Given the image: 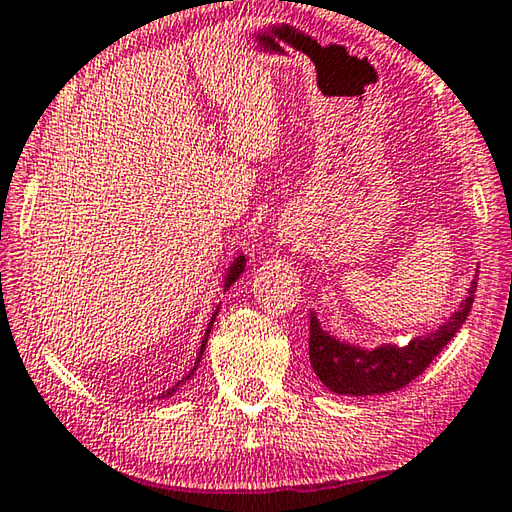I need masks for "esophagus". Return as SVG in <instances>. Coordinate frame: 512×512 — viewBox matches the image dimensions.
<instances>
[{"instance_id": "1", "label": "esophagus", "mask_w": 512, "mask_h": 512, "mask_svg": "<svg viewBox=\"0 0 512 512\" xmlns=\"http://www.w3.org/2000/svg\"><path fill=\"white\" fill-rule=\"evenodd\" d=\"M281 236H283L285 240H292V238H294V236H292V231H288V229H285V231L281 233Z\"/></svg>"}]
</instances>
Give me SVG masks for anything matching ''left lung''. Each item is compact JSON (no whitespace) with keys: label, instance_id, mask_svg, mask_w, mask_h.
<instances>
[{"label":"left lung","instance_id":"1","mask_svg":"<svg viewBox=\"0 0 512 512\" xmlns=\"http://www.w3.org/2000/svg\"><path fill=\"white\" fill-rule=\"evenodd\" d=\"M474 292H477V279L472 281L461 308L434 333L411 339L407 346L382 344L373 351L339 342L321 328L315 312H310L312 369L317 378L339 396H375V393H391L407 387L459 333L472 310Z\"/></svg>","mask_w":512,"mask_h":512}]
</instances>
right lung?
I'll list each match as a JSON object with an SVG mask.
<instances>
[{
  "label": "right lung",
  "mask_w": 512,
  "mask_h": 512,
  "mask_svg": "<svg viewBox=\"0 0 512 512\" xmlns=\"http://www.w3.org/2000/svg\"><path fill=\"white\" fill-rule=\"evenodd\" d=\"M245 272V256H238L236 261L231 263V267H229V272H227V276H224V290H229L231 288V283H236L238 281V276ZM218 310H220V306L215 308V312H213V317H211V321H209V326H206V333H204V339H202V346H200V355H197V360H195V366L191 369V373L186 375V378H182L179 380L173 389H168V391H164L161 393L159 398H168V396H173V393L179 389V384L182 382H186V380H191L193 378V373L197 371V366H200V360H202V355H204V348H206V339H209V333H211V328H213V321H215V317H218Z\"/></svg>",
  "instance_id": "obj_1"
}]
</instances>
